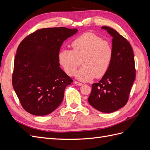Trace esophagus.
<instances>
[{
  "label": "esophagus",
  "instance_id": "34e87169",
  "mask_svg": "<svg viewBox=\"0 0 150 150\" xmlns=\"http://www.w3.org/2000/svg\"><path fill=\"white\" fill-rule=\"evenodd\" d=\"M74 83L75 84H76V85H78V86H83V85L82 83H81L78 82V81H74Z\"/></svg>",
  "mask_w": 150,
  "mask_h": 150
}]
</instances>
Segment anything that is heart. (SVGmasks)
<instances>
[{
	"label": "heart",
	"instance_id": "b5f03b06",
	"mask_svg": "<svg viewBox=\"0 0 150 150\" xmlns=\"http://www.w3.org/2000/svg\"><path fill=\"white\" fill-rule=\"evenodd\" d=\"M72 50L62 49L58 61L66 73L72 76L82 61L83 67L77 71L76 77L81 81H89L94 77L100 78L109 69L113 51L107 40L91 33L79 35L71 43Z\"/></svg>",
	"mask_w": 150,
	"mask_h": 150
}]
</instances>
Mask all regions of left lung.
Returning <instances> with one entry per match:
<instances>
[{"mask_svg":"<svg viewBox=\"0 0 150 150\" xmlns=\"http://www.w3.org/2000/svg\"><path fill=\"white\" fill-rule=\"evenodd\" d=\"M112 37L111 65L98 83L92 84L88 102L103 112H112L123 107L136 77L133 49L123 36L110 27L103 26Z\"/></svg>","mask_w":150,"mask_h":150,"instance_id":"1","label":"left lung"}]
</instances>
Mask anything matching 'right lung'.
Masks as SVG:
<instances>
[{
  "instance_id": "right-lung-1",
  "label": "right lung",
  "mask_w": 150,
  "mask_h": 150,
  "mask_svg": "<svg viewBox=\"0 0 150 150\" xmlns=\"http://www.w3.org/2000/svg\"><path fill=\"white\" fill-rule=\"evenodd\" d=\"M78 29H39L24 38L17 49L12 86L21 105L30 114L44 116L60 105L72 79L60 67L58 54L63 42Z\"/></svg>"
}]
</instances>
